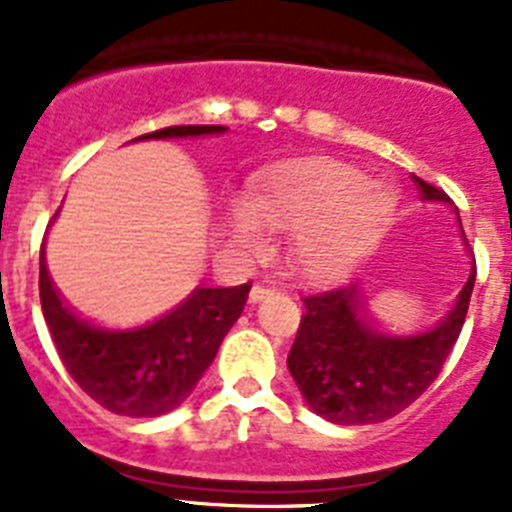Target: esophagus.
I'll use <instances>...</instances> for the list:
<instances>
[{
    "mask_svg": "<svg viewBox=\"0 0 512 512\" xmlns=\"http://www.w3.org/2000/svg\"><path fill=\"white\" fill-rule=\"evenodd\" d=\"M269 295H274V289L264 287V284H253L251 292H248V302H253V305H256V302H264Z\"/></svg>",
    "mask_w": 512,
    "mask_h": 512,
    "instance_id": "34e87169",
    "label": "esophagus"
}]
</instances>
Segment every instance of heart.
Returning <instances> with one entry per match:
<instances>
[{"label":"heart","instance_id":"1","mask_svg":"<svg viewBox=\"0 0 512 512\" xmlns=\"http://www.w3.org/2000/svg\"><path fill=\"white\" fill-rule=\"evenodd\" d=\"M395 212L390 184L333 158H300L256 176L251 197L230 200L225 228L246 253L264 251L269 228L289 230V266L310 282H330L382 243Z\"/></svg>","mask_w":512,"mask_h":512}]
</instances>
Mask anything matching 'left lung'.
Wrapping results in <instances>:
<instances>
[{"instance_id": "obj_1", "label": "left lung", "mask_w": 512, "mask_h": 512, "mask_svg": "<svg viewBox=\"0 0 512 512\" xmlns=\"http://www.w3.org/2000/svg\"><path fill=\"white\" fill-rule=\"evenodd\" d=\"M415 187L423 202L451 205L441 189L418 176ZM461 241L467 246L464 230ZM474 274L472 259V274L454 307L431 328L402 336L374 328L366 320L354 287L305 297V315L287 366L312 413L338 425H366L395 418L413 405L441 374L459 338L472 300Z\"/></svg>"}]
</instances>
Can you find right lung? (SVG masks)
Returning <instances> with one entry per match:
<instances>
[{
    "instance_id": "add662e5",
    "label": "right lung",
    "mask_w": 512,
    "mask_h": 512,
    "mask_svg": "<svg viewBox=\"0 0 512 512\" xmlns=\"http://www.w3.org/2000/svg\"><path fill=\"white\" fill-rule=\"evenodd\" d=\"M223 125H176L135 140L223 135ZM251 284L197 287L158 318L130 328H99L61 300L40 251V305L66 372L110 413L158 418L179 408L241 318Z\"/></svg>"
}]
</instances>
